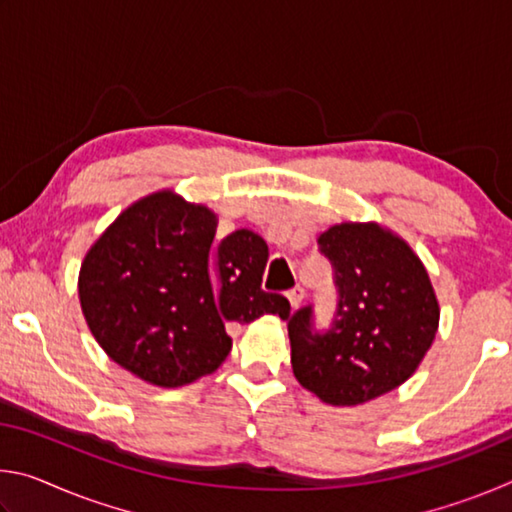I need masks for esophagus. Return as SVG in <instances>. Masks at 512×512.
<instances>
[{
	"instance_id": "esophagus-1",
	"label": "esophagus",
	"mask_w": 512,
	"mask_h": 512,
	"mask_svg": "<svg viewBox=\"0 0 512 512\" xmlns=\"http://www.w3.org/2000/svg\"><path fill=\"white\" fill-rule=\"evenodd\" d=\"M287 298L291 302V307H298L300 302H302V298H305V291H302L300 287H293V289L287 291Z\"/></svg>"
}]
</instances>
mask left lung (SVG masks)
Wrapping results in <instances>:
<instances>
[{"mask_svg":"<svg viewBox=\"0 0 512 512\" xmlns=\"http://www.w3.org/2000/svg\"><path fill=\"white\" fill-rule=\"evenodd\" d=\"M334 271L336 309L316 327L314 305L287 320L293 375L334 406H354L409 379L438 329V300L418 255L377 223H341L318 237Z\"/></svg>","mask_w":512,"mask_h":512,"instance_id":"1","label":"left lung"}]
</instances>
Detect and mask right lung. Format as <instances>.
<instances>
[{
  "label": "right lung",
  "mask_w": 512,
  "mask_h": 512,
  "mask_svg": "<svg viewBox=\"0 0 512 512\" xmlns=\"http://www.w3.org/2000/svg\"><path fill=\"white\" fill-rule=\"evenodd\" d=\"M214 232V212L160 192L121 212L85 255L79 296L94 339L155 386L219 368L230 325L289 316V300L262 289L266 241L246 228L221 241Z\"/></svg>",
  "instance_id": "obj_1"
}]
</instances>
